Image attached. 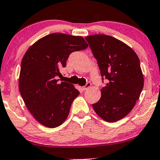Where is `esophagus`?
<instances>
[{
	"mask_svg": "<svg viewBox=\"0 0 160 160\" xmlns=\"http://www.w3.org/2000/svg\"><path fill=\"white\" fill-rule=\"evenodd\" d=\"M91 86V83L90 82H88L86 83V85L85 86H83V87H82V90H86L88 89V88H89Z\"/></svg>",
	"mask_w": 160,
	"mask_h": 160,
	"instance_id": "34e87169",
	"label": "esophagus"
}]
</instances>
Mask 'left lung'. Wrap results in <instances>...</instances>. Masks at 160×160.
I'll use <instances>...</instances> for the list:
<instances>
[{
    "mask_svg": "<svg viewBox=\"0 0 160 160\" xmlns=\"http://www.w3.org/2000/svg\"><path fill=\"white\" fill-rule=\"evenodd\" d=\"M85 40L97 60L102 82L107 80L92 108L104 120H120L131 112L143 89L139 58L128 45L110 35H92Z\"/></svg>",
    "mask_w": 160,
    "mask_h": 160,
    "instance_id": "obj_1",
    "label": "left lung"
}]
</instances>
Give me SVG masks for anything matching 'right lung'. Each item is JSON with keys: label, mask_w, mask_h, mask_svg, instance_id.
Listing matches in <instances>:
<instances>
[{"label": "right lung", "mask_w": 160, "mask_h": 160, "mask_svg": "<svg viewBox=\"0 0 160 160\" xmlns=\"http://www.w3.org/2000/svg\"><path fill=\"white\" fill-rule=\"evenodd\" d=\"M88 47L82 37L51 33L35 42L22 58L19 90L30 112L38 122L54 128L62 124L80 92L67 82H58L60 69L72 52Z\"/></svg>", "instance_id": "1"}]
</instances>
